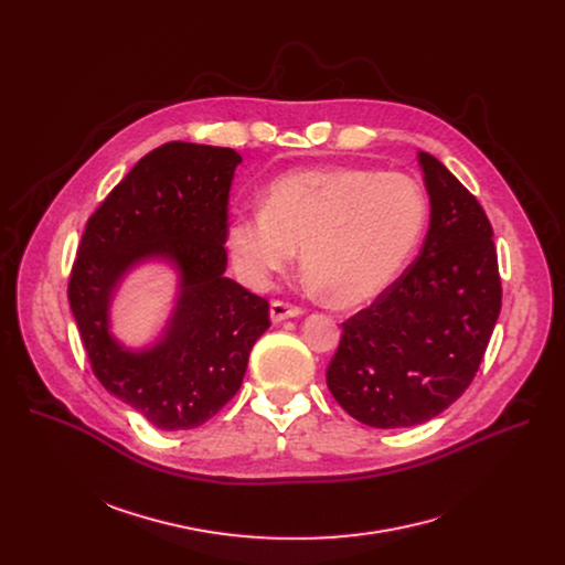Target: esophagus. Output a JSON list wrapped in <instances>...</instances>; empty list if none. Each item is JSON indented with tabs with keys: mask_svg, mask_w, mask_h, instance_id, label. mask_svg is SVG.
I'll list each match as a JSON object with an SVG mask.
<instances>
[{
	"mask_svg": "<svg viewBox=\"0 0 565 565\" xmlns=\"http://www.w3.org/2000/svg\"><path fill=\"white\" fill-rule=\"evenodd\" d=\"M299 315H303L301 306H295V303H288V301H281V299H275L270 303V319L275 321V324H279V321L290 319V317H299Z\"/></svg>",
	"mask_w": 565,
	"mask_h": 565,
	"instance_id": "esophagus-1",
	"label": "esophagus"
}]
</instances>
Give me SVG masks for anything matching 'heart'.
<instances>
[{"label":"heart","mask_w":565,"mask_h":565,"mask_svg":"<svg viewBox=\"0 0 565 565\" xmlns=\"http://www.w3.org/2000/svg\"><path fill=\"white\" fill-rule=\"evenodd\" d=\"M427 214L423 188L405 174L301 170L270 183L264 210L236 214L227 244L255 288L268 286L301 248L310 284L349 308L388 288L414 255Z\"/></svg>","instance_id":"heart-1"}]
</instances>
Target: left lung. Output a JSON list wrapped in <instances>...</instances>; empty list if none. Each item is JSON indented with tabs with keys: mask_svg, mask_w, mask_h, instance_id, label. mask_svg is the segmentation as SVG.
Segmentation results:
<instances>
[{
	"mask_svg": "<svg viewBox=\"0 0 565 565\" xmlns=\"http://www.w3.org/2000/svg\"><path fill=\"white\" fill-rule=\"evenodd\" d=\"M431 203L418 259L349 317L327 384L355 420L414 427L443 414L471 384L501 312L494 232L476 196L418 151Z\"/></svg>",
	"mask_w": 565,
	"mask_h": 565,
	"instance_id": "8db88e82",
	"label": "left lung"
}]
</instances>
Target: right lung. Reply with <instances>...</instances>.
Instances as JSON below:
<instances>
[{
    "instance_id": "obj_1",
    "label": "right lung",
    "mask_w": 565,
    "mask_h": 565,
    "mask_svg": "<svg viewBox=\"0 0 565 565\" xmlns=\"http://www.w3.org/2000/svg\"><path fill=\"white\" fill-rule=\"evenodd\" d=\"M238 163L230 147H156L89 216L77 246L68 303L94 375L158 429H194L216 416L270 327L268 299L223 275ZM153 256L175 264L182 290L167 335L131 352L108 333V303L121 275Z\"/></svg>"
}]
</instances>
